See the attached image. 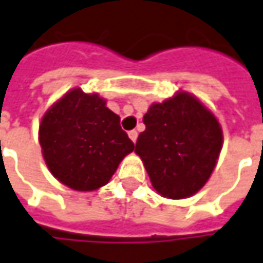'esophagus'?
Segmentation results:
<instances>
[{"mask_svg": "<svg viewBox=\"0 0 263 263\" xmlns=\"http://www.w3.org/2000/svg\"><path fill=\"white\" fill-rule=\"evenodd\" d=\"M128 137H129L132 142L135 144V142H137V138H138V132H137V131H129V132H128Z\"/></svg>", "mask_w": 263, "mask_h": 263, "instance_id": "1", "label": "esophagus"}]
</instances>
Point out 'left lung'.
<instances>
[{
	"instance_id": "8db88e82",
	"label": "left lung",
	"mask_w": 263,
	"mask_h": 263,
	"mask_svg": "<svg viewBox=\"0 0 263 263\" xmlns=\"http://www.w3.org/2000/svg\"><path fill=\"white\" fill-rule=\"evenodd\" d=\"M144 124L135 153L155 192L178 200L203 189L223 145L221 126L213 112L196 96L180 90L161 103H153Z\"/></svg>"
}]
</instances>
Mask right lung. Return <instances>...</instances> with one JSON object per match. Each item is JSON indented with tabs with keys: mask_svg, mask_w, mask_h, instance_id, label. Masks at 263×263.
Returning a JSON list of instances; mask_svg holds the SVG:
<instances>
[{
	"mask_svg": "<svg viewBox=\"0 0 263 263\" xmlns=\"http://www.w3.org/2000/svg\"><path fill=\"white\" fill-rule=\"evenodd\" d=\"M119 121L98 93L74 87L63 95L43 115L39 128L50 173L76 192H93L108 184L135 148Z\"/></svg>",
	"mask_w": 263,
	"mask_h": 263,
	"instance_id": "add662e5",
	"label": "right lung"
}]
</instances>
